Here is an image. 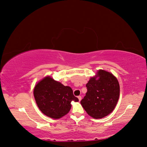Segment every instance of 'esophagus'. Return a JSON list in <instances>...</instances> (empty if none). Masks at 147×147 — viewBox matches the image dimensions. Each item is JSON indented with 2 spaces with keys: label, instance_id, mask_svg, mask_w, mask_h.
I'll list each match as a JSON object with an SVG mask.
<instances>
[{
  "label": "esophagus",
  "instance_id": "1",
  "mask_svg": "<svg viewBox=\"0 0 147 147\" xmlns=\"http://www.w3.org/2000/svg\"><path fill=\"white\" fill-rule=\"evenodd\" d=\"M78 100H79V101H80L81 99H82V97H81L80 96H78Z\"/></svg>",
  "mask_w": 147,
  "mask_h": 147
}]
</instances>
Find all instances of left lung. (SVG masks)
<instances>
[{
  "mask_svg": "<svg viewBox=\"0 0 147 147\" xmlns=\"http://www.w3.org/2000/svg\"><path fill=\"white\" fill-rule=\"evenodd\" d=\"M86 86V96L80 104L88 114L95 119L109 114L119 97V84L112 74L100 70L97 76L91 78Z\"/></svg>",
  "mask_w": 147,
  "mask_h": 147,
  "instance_id": "8db88e82",
  "label": "left lung"
}]
</instances>
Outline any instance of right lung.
Here are the masks:
<instances>
[{
    "label": "right lung",
    "mask_w": 147,
    "mask_h": 147,
    "mask_svg": "<svg viewBox=\"0 0 147 147\" xmlns=\"http://www.w3.org/2000/svg\"><path fill=\"white\" fill-rule=\"evenodd\" d=\"M36 104L41 112L53 119H59L69 113L71 102H78L69 86L47 76L38 82L34 90Z\"/></svg>",
    "instance_id": "add662e5"
}]
</instances>
